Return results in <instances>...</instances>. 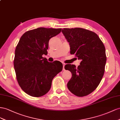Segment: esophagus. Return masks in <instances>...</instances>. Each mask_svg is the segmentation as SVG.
<instances>
[{
  "label": "esophagus",
  "instance_id": "obj_1",
  "mask_svg": "<svg viewBox=\"0 0 120 120\" xmlns=\"http://www.w3.org/2000/svg\"><path fill=\"white\" fill-rule=\"evenodd\" d=\"M62 64H63V70H65V68H64V66H65V64L64 63H63Z\"/></svg>",
  "mask_w": 120,
  "mask_h": 120
}]
</instances>
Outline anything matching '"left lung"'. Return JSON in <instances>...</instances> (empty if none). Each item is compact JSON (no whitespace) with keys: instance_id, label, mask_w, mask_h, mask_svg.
Wrapping results in <instances>:
<instances>
[{"instance_id":"obj_1","label":"left lung","mask_w":120,"mask_h":120,"mask_svg":"<svg viewBox=\"0 0 120 120\" xmlns=\"http://www.w3.org/2000/svg\"><path fill=\"white\" fill-rule=\"evenodd\" d=\"M62 32L70 47V54L81 59L80 65L66 64L72 77L67 87L74 95L82 97L97 88L104 76L107 61L105 47L97 34L82 28H64Z\"/></svg>"}]
</instances>
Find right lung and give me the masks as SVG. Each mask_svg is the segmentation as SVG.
I'll return each instance as SVG.
<instances>
[{"mask_svg":"<svg viewBox=\"0 0 120 120\" xmlns=\"http://www.w3.org/2000/svg\"><path fill=\"white\" fill-rule=\"evenodd\" d=\"M62 29L39 28L28 30L20 38L13 60L16 78L26 94L40 97L48 92L54 77L62 70L58 61L49 62L43 55L47 54L49 40Z\"/></svg>","mask_w":120,"mask_h":120,"instance_id":"obj_1","label":"right lung"}]
</instances>
